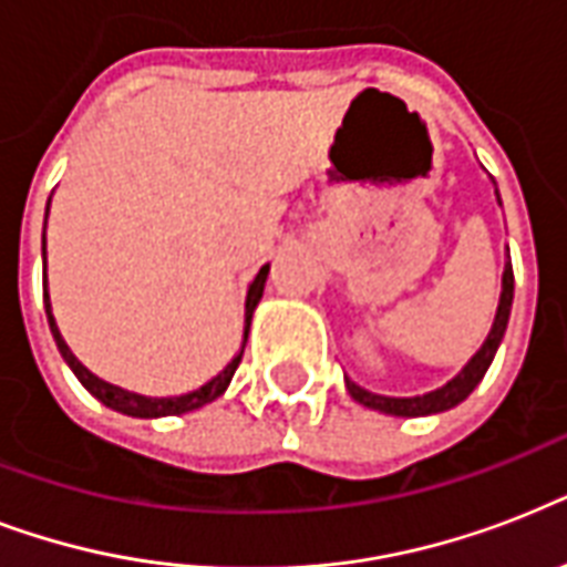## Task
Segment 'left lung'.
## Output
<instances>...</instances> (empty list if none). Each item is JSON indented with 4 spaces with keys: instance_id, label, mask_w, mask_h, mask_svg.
<instances>
[{
    "instance_id": "left-lung-1",
    "label": "left lung",
    "mask_w": 567,
    "mask_h": 567,
    "mask_svg": "<svg viewBox=\"0 0 567 567\" xmlns=\"http://www.w3.org/2000/svg\"><path fill=\"white\" fill-rule=\"evenodd\" d=\"M494 194H497V190H494ZM497 203H501V194H497ZM512 293H515V276H512V261H506V267H503V282H501V302H497V315H494L492 329H488L483 347L467 359L465 368L450 379V382H444L441 388L426 391V394L421 396H385V394H373V391H368V388L355 385L350 377H344L350 396H353L355 403L373 409V412L394 414V417H423V414H439L453 409V405H458L476 385H480V382H483L488 364L494 362V353H497V347H501L503 341V332H506V323H509Z\"/></svg>"
}]
</instances>
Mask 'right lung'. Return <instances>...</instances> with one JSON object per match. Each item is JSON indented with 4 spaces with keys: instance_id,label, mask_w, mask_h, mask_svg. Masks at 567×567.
Returning a JSON list of instances; mask_svg holds the SVG:
<instances>
[{
    "instance_id": "obj_1",
    "label": "right lung",
    "mask_w": 567,
    "mask_h": 567,
    "mask_svg": "<svg viewBox=\"0 0 567 567\" xmlns=\"http://www.w3.org/2000/svg\"><path fill=\"white\" fill-rule=\"evenodd\" d=\"M47 217H49V203H47ZM43 265H47V231H43ZM267 274H270V265L261 267V270L256 274V279H252V285H249L247 302H244V341H240L238 353L231 355V362L226 364L217 377L208 379V382L196 388V391H188V394H179V396L137 394V391H126V388L111 385V382H105V379H100L96 373L87 371V368L75 359L73 350L66 347L64 336H61V329H58L55 315H52V302H49V285H43V306H47L49 332H52V338H55L58 353L64 355V362L70 364V371L79 377V382H82V385L87 388V391H91L102 405H109V409H114V412L120 414H128V417H167V414H185V412H194V409H203L205 403L217 400V396L229 388L231 377H235V371H238L240 355H244V347H247L252 311H256L258 300H261V293H265Z\"/></svg>"
}]
</instances>
